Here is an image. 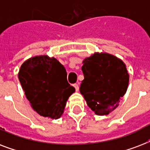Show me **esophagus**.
<instances>
[{"label": "esophagus", "mask_w": 150, "mask_h": 150, "mask_svg": "<svg viewBox=\"0 0 150 150\" xmlns=\"http://www.w3.org/2000/svg\"><path fill=\"white\" fill-rule=\"evenodd\" d=\"M73 86L75 87V91H76V92L79 91V85H78V84H74V85H73Z\"/></svg>", "instance_id": "obj_1"}]
</instances>
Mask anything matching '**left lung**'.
<instances>
[{
	"instance_id": "obj_1",
	"label": "left lung",
	"mask_w": 150,
	"mask_h": 150,
	"mask_svg": "<svg viewBox=\"0 0 150 150\" xmlns=\"http://www.w3.org/2000/svg\"><path fill=\"white\" fill-rule=\"evenodd\" d=\"M80 93L96 115H107L119 106L129 82L125 64L114 55L96 52L82 61Z\"/></svg>"
}]
</instances>
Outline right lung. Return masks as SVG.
<instances>
[{"instance_id": "right-lung-1", "label": "right lung", "mask_w": 150, "mask_h": 150, "mask_svg": "<svg viewBox=\"0 0 150 150\" xmlns=\"http://www.w3.org/2000/svg\"><path fill=\"white\" fill-rule=\"evenodd\" d=\"M18 79L32 108L40 115L58 119L75 88L67 81L64 67L55 57H32L24 61Z\"/></svg>"}]
</instances>
